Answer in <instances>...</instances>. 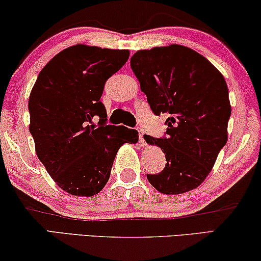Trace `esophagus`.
<instances>
[{
  "instance_id": "34e87169",
  "label": "esophagus",
  "mask_w": 261,
  "mask_h": 261,
  "mask_svg": "<svg viewBox=\"0 0 261 261\" xmlns=\"http://www.w3.org/2000/svg\"><path fill=\"white\" fill-rule=\"evenodd\" d=\"M138 135H139V144H141L142 146H146V142L144 139V131H143L142 129H139Z\"/></svg>"
}]
</instances>
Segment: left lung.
I'll use <instances>...</instances> for the list:
<instances>
[{
	"label": "left lung",
	"mask_w": 261,
	"mask_h": 261,
	"mask_svg": "<svg viewBox=\"0 0 261 261\" xmlns=\"http://www.w3.org/2000/svg\"><path fill=\"white\" fill-rule=\"evenodd\" d=\"M131 69L156 116L168 115L167 137L144 136L149 145L166 153V168L146 175L153 188L167 195L195 189L214 167L228 139L230 102L221 72L186 46L137 50Z\"/></svg>",
	"instance_id": "obj_1"
}]
</instances>
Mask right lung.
<instances>
[{
	"label": "right lung",
	"mask_w": 261,
	"mask_h": 261,
	"mask_svg": "<svg viewBox=\"0 0 261 261\" xmlns=\"http://www.w3.org/2000/svg\"><path fill=\"white\" fill-rule=\"evenodd\" d=\"M130 57L127 49L74 45L58 53L39 73L29 95V131L39 160L54 182L74 196H93L110 178L124 143L138 132L105 125L104 85ZM94 115L101 118L95 127Z\"/></svg>",
	"instance_id": "right-lung-1"
}]
</instances>
